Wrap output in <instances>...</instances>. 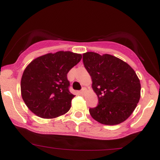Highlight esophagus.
<instances>
[{"mask_svg": "<svg viewBox=\"0 0 160 160\" xmlns=\"http://www.w3.org/2000/svg\"><path fill=\"white\" fill-rule=\"evenodd\" d=\"M85 92H86V89H85V88H82V90L80 91V93L81 95H84V94H85Z\"/></svg>", "mask_w": 160, "mask_h": 160, "instance_id": "esophagus-1", "label": "esophagus"}]
</instances>
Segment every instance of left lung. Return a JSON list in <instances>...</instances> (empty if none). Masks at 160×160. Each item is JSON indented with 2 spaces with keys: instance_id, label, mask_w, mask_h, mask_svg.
Segmentation results:
<instances>
[{
  "instance_id": "8db88e82",
  "label": "left lung",
  "mask_w": 160,
  "mask_h": 160,
  "mask_svg": "<svg viewBox=\"0 0 160 160\" xmlns=\"http://www.w3.org/2000/svg\"><path fill=\"white\" fill-rule=\"evenodd\" d=\"M82 62L98 98V105L89 108L92 117L108 126L127 120L141 97L140 80L135 71L126 62L109 54L87 52L82 54Z\"/></svg>"
}]
</instances>
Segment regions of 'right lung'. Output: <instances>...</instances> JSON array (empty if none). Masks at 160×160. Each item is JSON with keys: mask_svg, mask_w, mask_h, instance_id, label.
Returning a JSON list of instances; mask_svg holds the SVG:
<instances>
[{"mask_svg": "<svg viewBox=\"0 0 160 160\" xmlns=\"http://www.w3.org/2000/svg\"><path fill=\"white\" fill-rule=\"evenodd\" d=\"M81 58V54L59 51L38 57L27 66L22 77L21 94L31 111L52 119L69 111L75 95L69 91L67 74Z\"/></svg>", "mask_w": 160, "mask_h": 160, "instance_id": "add662e5", "label": "right lung"}]
</instances>
